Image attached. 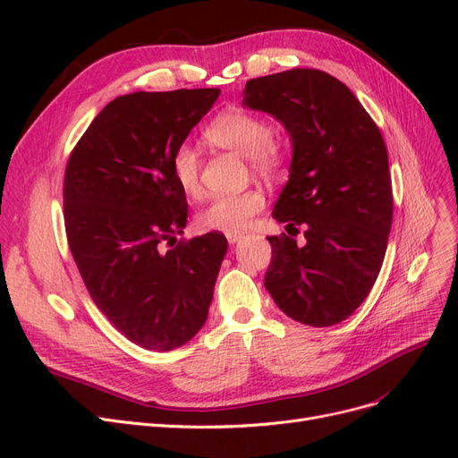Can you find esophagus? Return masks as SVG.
<instances>
[{"label":"esophagus","mask_w":458,"mask_h":458,"mask_svg":"<svg viewBox=\"0 0 458 458\" xmlns=\"http://www.w3.org/2000/svg\"><path fill=\"white\" fill-rule=\"evenodd\" d=\"M225 239H227V242H229V244H234V242H239V241L242 239V233H237V231H227V233H225Z\"/></svg>","instance_id":"34e87169"}]
</instances>
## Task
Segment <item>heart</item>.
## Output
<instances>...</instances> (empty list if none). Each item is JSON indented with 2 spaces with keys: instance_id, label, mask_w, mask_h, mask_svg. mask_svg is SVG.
Returning a JSON list of instances; mask_svg holds the SVG:
<instances>
[{
  "instance_id": "obj_1",
  "label": "heart",
  "mask_w": 458,
  "mask_h": 458,
  "mask_svg": "<svg viewBox=\"0 0 458 458\" xmlns=\"http://www.w3.org/2000/svg\"><path fill=\"white\" fill-rule=\"evenodd\" d=\"M204 137L208 143L248 157L252 168L261 175H276L284 165V150L273 140L271 122L248 110L233 108L219 114L206 128ZM170 172L187 197L200 195V158L191 145L183 143L174 150ZM263 202V195L256 189L217 195L197 214V224L206 231H239L261 210Z\"/></svg>"
}]
</instances>
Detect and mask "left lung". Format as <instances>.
Listing matches in <instances>:
<instances>
[{"label":"left lung","instance_id":"left-lung-1","mask_svg":"<svg viewBox=\"0 0 458 458\" xmlns=\"http://www.w3.org/2000/svg\"><path fill=\"white\" fill-rule=\"evenodd\" d=\"M244 106L284 123L293 141L290 177L273 217L304 227L303 247L267 237L266 288L290 318L330 327L348 318L380 273L392 229L387 150L377 123L340 80L317 68L246 81Z\"/></svg>","mask_w":458,"mask_h":458}]
</instances>
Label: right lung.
<instances>
[{
  "mask_svg": "<svg viewBox=\"0 0 458 458\" xmlns=\"http://www.w3.org/2000/svg\"><path fill=\"white\" fill-rule=\"evenodd\" d=\"M217 97V88L122 95L66 162L64 227L78 271L95 306L145 350H175L202 328L227 252L217 231L164 252L187 225L172 155Z\"/></svg>",
  "mask_w": 458,
  "mask_h": 458,
  "instance_id": "add662e5",
  "label": "right lung"
}]
</instances>
